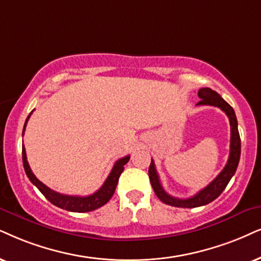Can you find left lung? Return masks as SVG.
I'll return each mask as SVG.
<instances>
[{
	"label": "left lung",
	"mask_w": 261,
	"mask_h": 261,
	"mask_svg": "<svg viewBox=\"0 0 261 261\" xmlns=\"http://www.w3.org/2000/svg\"><path fill=\"white\" fill-rule=\"evenodd\" d=\"M201 100L197 102V106H214L218 107L222 110L224 113L227 115L230 121V127H231V137H230V154L227 163L224 167L222 172L217 176L206 188L200 190L199 193L195 194L194 196L189 197V199H178V197H173L169 195L165 191V189L161 186L159 174L155 169V164L153 159H151L149 170V180L151 187H153L155 195L159 197L160 201L164 203L170 204L173 207H183V208H194V207L204 206V204L212 202L216 200L220 194L225 189L227 183L230 182L233 174L236 172L237 166H239V161L241 156V138L239 134V128H237V119L236 114L233 108L230 106L224 98L220 96L218 92L213 91L210 88H201L199 92H197Z\"/></svg>",
	"instance_id": "obj_1"
}]
</instances>
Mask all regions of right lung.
Listing matches in <instances>:
<instances>
[{"instance_id":"obj_1","label":"right lung","mask_w":261,"mask_h":261,"mask_svg":"<svg viewBox=\"0 0 261 261\" xmlns=\"http://www.w3.org/2000/svg\"><path fill=\"white\" fill-rule=\"evenodd\" d=\"M31 113H30L29 117L26 118L24 128H22V136H24L26 124H28L29 118L31 117ZM128 160H130V155H126V156L121 158V159L115 161L110 176L107 177V179L105 180V183L102 184V187L96 191V193H94L92 195H89V196H71V195H64V194L57 193V191L51 190L50 188H48L45 184H43L41 180L37 179V177L32 173L31 169H30L28 158H26L25 148L22 146V164H24V170L26 172V176L29 177V179L31 180V183L37 187L38 190L45 196V199L50 201L53 204H55L57 207H60L62 210L70 211V212H79V213L91 212V211L100 208L101 206L106 204L108 201L111 200V197L113 196L120 174L124 171V166L127 164Z\"/></svg>"}]
</instances>
